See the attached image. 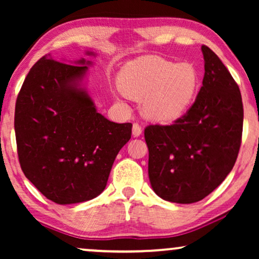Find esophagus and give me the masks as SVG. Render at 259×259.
<instances>
[{"mask_svg": "<svg viewBox=\"0 0 259 259\" xmlns=\"http://www.w3.org/2000/svg\"><path fill=\"white\" fill-rule=\"evenodd\" d=\"M141 132H143V130H141V127L139 123H133V127H132V134L134 138H138L141 136Z\"/></svg>", "mask_w": 259, "mask_h": 259, "instance_id": "esophagus-1", "label": "esophagus"}]
</instances>
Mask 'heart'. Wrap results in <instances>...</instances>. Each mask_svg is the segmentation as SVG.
<instances>
[{
    "label": "heart",
    "instance_id": "heart-1",
    "mask_svg": "<svg viewBox=\"0 0 259 259\" xmlns=\"http://www.w3.org/2000/svg\"><path fill=\"white\" fill-rule=\"evenodd\" d=\"M119 84L127 97L143 100L146 118L173 122L186 114L200 86V75L191 62L176 63L160 56H141L120 72Z\"/></svg>",
    "mask_w": 259,
    "mask_h": 259
}]
</instances>
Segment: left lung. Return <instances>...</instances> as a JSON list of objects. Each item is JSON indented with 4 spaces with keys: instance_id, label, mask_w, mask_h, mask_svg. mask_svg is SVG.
I'll return each instance as SVG.
<instances>
[{
    "instance_id": "1",
    "label": "left lung",
    "mask_w": 259,
    "mask_h": 259,
    "mask_svg": "<svg viewBox=\"0 0 259 259\" xmlns=\"http://www.w3.org/2000/svg\"><path fill=\"white\" fill-rule=\"evenodd\" d=\"M204 79L194 104L169 126L145 130L148 177L161 199L192 204L224 182L235 165L243 132L239 88L221 59L206 46Z\"/></svg>"
}]
</instances>
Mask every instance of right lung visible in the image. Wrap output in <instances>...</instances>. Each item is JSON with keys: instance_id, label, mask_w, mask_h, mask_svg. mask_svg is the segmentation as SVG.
I'll use <instances>...</instances> for the list:
<instances>
[{"instance_id": "obj_1", "label": "right lung", "mask_w": 259, "mask_h": 259, "mask_svg": "<svg viewBox=\"0 0 259 259\" xmlns=\"http://www.w3.org/2000/svg\"><path fill=\"white\" fill-rule=\"evenodd\" d=\"M69 63L41 58L28 73L15 106L21 168L47 199L60 205L98 197L132 134V123L109 121L98 112L87 90L93 62L81 58Z\"/></svg>"}]
</instances>
